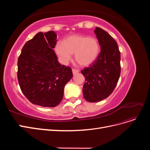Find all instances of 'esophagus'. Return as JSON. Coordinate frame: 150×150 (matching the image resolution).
<instances>
[{
	"label": "esophagus",
	"instance_id": "1",
	"mask_svg": "<svg viewBox=\"0 0 150 150\" xmlns=\"http://www.w3.org/2000/svg\"><path fill=\"white\" fill-rule=\"evenodd\" d=\"M72 73H73L74 75L76 74L77 73H78V72H79V70L76 69H72Z\"/></svg>",
	"mask_w": 150,
	"mask_h": 150
}]
</instances>
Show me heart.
Returning a JSON list of instances; mask_svg holds the SVG:
<instances>
[{"label":"heart","mask_w":150,"mask_h":150,"mask_svg":"<svg viewBox=\"0 0 150 150\" xmlns=\"http://www.w3.org/2000/svg\"><path fill=\"white\" fill-rule=\"evenodd\" d=\"M56 52L61 62L66 64L74 54L76 61L81 66H87L96 60L99 46L98 40L81 35H73L66 38L64 42H57Z\"/></svg>","instance_id":"obj_1"}]
</instances>
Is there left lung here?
I'll use <instances>...</instances> for the list:
<instances>
[{"label": "left lung", "mask_w": 150, "mask_h": 150, "mask_svg": "<svg viewBox=\"0 0 150 150\" xmlns=\"http://www.w3.org/2000/svg\"><path fill=\"white\" fill-rule=\"evenodd\" d=\"M101 52L89 67L81 71L85 77L83 93L84 98L91 103L108 98L117 85L121 73L120 52L116 42L107 32L96 28Z\"/></svg>", "instance_id": "1"}]
</instances>
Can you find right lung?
Instances as JSON below:
<instances>
[{"mask_svg":"<svg viewBox=\"0 0 150 150\" xmlns=\"http://www.w3.org/2000/svg\"><path fill=\"white\" fill-rule=\"evenodd\" d=\"M53 30L41 32L28 40L18 58L17 79L22 92L34 104L55 107L72 77L70 67L61 65L53 49L57 42Z\"/></svg>","mask_w":150,"mask_h":150,"instance_id":"obj_1","label":"right lung"}]
</instances>
